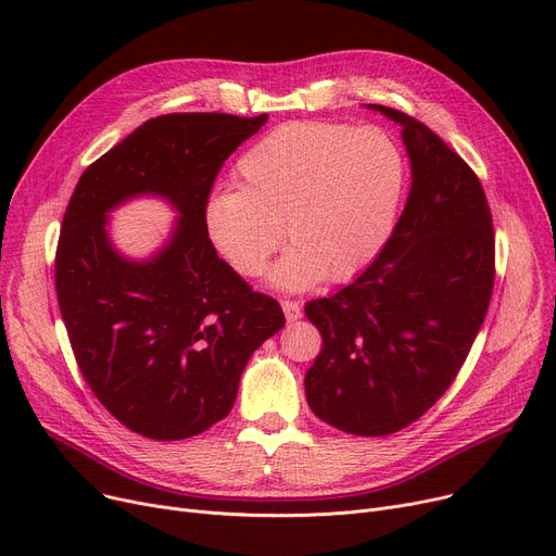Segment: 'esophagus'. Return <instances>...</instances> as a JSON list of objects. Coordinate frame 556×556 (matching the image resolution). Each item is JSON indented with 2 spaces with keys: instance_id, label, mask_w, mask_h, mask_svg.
Listing matches in <instances>:
<instances>
[{
  "instance_id": "34e87169",
  "label": "esophagus",
  "mask_w": 556,
  "mask_h": 556,
  "mask_svg": "<svg viewBox=\"0 0 556 556\" xmlns=\"http://www.w3.org/2000/svg\"><path fill=\"white\" fill-rule=\"evenodd\" d=\"M281 308H283V315L288 323H298V319L302 317V304L295 300H283Z\"/></svg>"
}]
</instances>
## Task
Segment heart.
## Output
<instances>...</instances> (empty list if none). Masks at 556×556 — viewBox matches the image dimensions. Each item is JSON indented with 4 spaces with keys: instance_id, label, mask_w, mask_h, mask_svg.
<instances>
[{
    "instance_id": "b5f03b06",
    "label": "heart",
    "mask_w": 556,
    "mask_h": 556,
    "mask_svg": "<svg viewBox=\"0 0 556 556\" xmlns=\"http://www.w3.org/2000/svg\"><path fill=\"white\" fill-rule=\"evenodd\" d=\"M239 189L204 204V229L227 266L256 277L283 233L293 243L268 273L281 290L358 275L390 239L405 160L381 128L286 124L237 162Z\"/></svg>"
}]
</instances>
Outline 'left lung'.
Listing matches in <instances>:
<instances>
[{
  "label": "left lung",
  "mask_w": 556,
  "mask_h": 556,
  "mask_svg": "<svg viewBox=\"0 0 556 556\" xmlns=\"http://www.w3.org/2000/svg\"><path fill=\"white\" fill-rule=\"evenodd\" d=\"M365 108L401 126L413 187L367 270L304 306L323 333L304 388L315 417L383 437L417 421L455 381L491 302L495 243L471 166L405 112Z\"/></svg>",
  "instance_id": "obj_1"
}]
</instances>
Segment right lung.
<instances>
[{
	"label": "right lung",
	"mask_w": 556,
	"mask_h": 556,
	"mask_svg": "<svg viewBox=\"0 0 556 556\" xmlns=\"http://www.w3.org/2000/svg\"><path fill=\"white\" fill-rule=\"evenodd\" d=\"M268 114H164L87 166L55 252V293L76 363L97 399L132 432L187 440L225 419L281 306L216 254L204 204L223 162ZM153 194L179 214L149 260L113 248L109 212Z\"/></svg>",
	"instance_id": "right-lung-1"
}]
</instances>
